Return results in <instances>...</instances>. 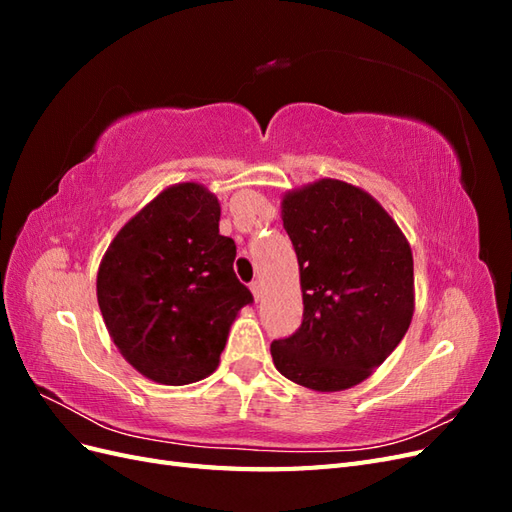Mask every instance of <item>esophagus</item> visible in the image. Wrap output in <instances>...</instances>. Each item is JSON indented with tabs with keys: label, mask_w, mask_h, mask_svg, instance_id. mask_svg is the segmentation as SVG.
<instances>
[{
	"label": "esophagus",
	"mask_w": 512,
	"mask_h": 512,
	"mask_svg": "<svg viewBox=\"0 0 512 512\" xmlns=\"http://www.w3.org/2000/svg\"><path fill=\"white\" fill-rule=\"evenodd\" d=\"M250 290H252V294H254V299H256V301H260V299H262V284H260L258 280L250 284Z\"/></svg>",
	"instance_id": "esophagus-1"
}]
</instances>
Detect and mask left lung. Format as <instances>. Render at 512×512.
Here are the masks:
<instances>
[{
	"instance_id": "obj_1",
	"label": "left lung",
	"mask_w": 512,
	"mask_h": 512,
	"mask_svg": "<svg viewBox=\"0 0 512 512\" xmlns=\"http://www.w3.org/2000/svg\"><path fill=\"white\" fill-rule=\"evenodd\" d=\"M282 222L299 260L303 322L271 344L273 363L309 391L352 389L412 322L410 243L374 196L331 177L286 192Z\"/></svg>"
}]
</instances>
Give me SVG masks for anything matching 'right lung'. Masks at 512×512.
<instances>
[{"mask_svg":"<svg viewBox=\"0 0 512 512\" xmlns=\"http://www.w3.org/2000/svg\"><path fill=\"white\" fill-rule=\"evenodd\" d=\"M237 245L220 235V200L205 185L164 188L104 252L96 294L113 344L138 374L181 386L220 365L252 292L235 275Z\"/></svg>","mask_w":512,"mask_h":512,"instance_id":"obj_1","label":"right lung"}]
</instances>
